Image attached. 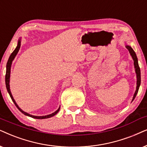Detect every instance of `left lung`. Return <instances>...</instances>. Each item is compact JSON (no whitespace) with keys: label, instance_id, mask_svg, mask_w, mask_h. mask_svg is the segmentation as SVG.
<instances>
[{"label":"left lung","instance_id":"left-lung-1","mask_svg":"<svg viewBox=\"0 0 147 147\" xmlns=\"http://www.w3.org/2000/svg\"><path fill=\"white\" fill-rule=\"evenodd\" d=\"M126 48L128 50L131 56H132L133 60H134V68H135V72H136V79H137V81H136V91H135V93L134 94V96H133V98H132V101H133L136 96V94H137V93H138V89H139V87L140 85V70L139 66H138L137 56H136L135 52L134 50H133V49L131 48L130 46H128V45H126Z\"/></svg>","mask_w":147,"mask_h":147}]
</instances>
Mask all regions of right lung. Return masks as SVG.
<instances>
[{
    "instance_id": "right-lung-1",
    "label": "right lung",
    "mask_w": 147,
    "mask_h": 147,
    "mask_svg": "<svg viewBox=\"0 0 147 147\" xmlns=\"http://www.w3.org/2000/svg\"><path fill=\"white\" fill-rule=\"evenodd\" d=\"M20 47H21V38L18 40V43H17V46L16 47V48L15 49V50L13 51V52H12V54H11V56H10V57L9 58V60H8V62H7V70H6V75H5V83H6V87H7V91H8V93H9V94L10 97H11V99H12V101H13V103H15V105H16V107L19 109V110L20 111L21 113H23V114L25 115V116L31 117V118H36V119H46V118H51V117L55 116L56 113H57L58 111H59L60 107H59V108H58L57 110L55 111V112L51 113V114L47 115V116H32V115L29 114V113H27V112H25L24 111H23L22 109H21L20 107L18 106V105L17 104V103L15 102V99H13V97L12 94H11V90H10V85H9L10 74H11V64H12V62H13V60H14V58H15V56H16L17 53H18L19 49H20Z\"/></svg>"
}]
</instances>
